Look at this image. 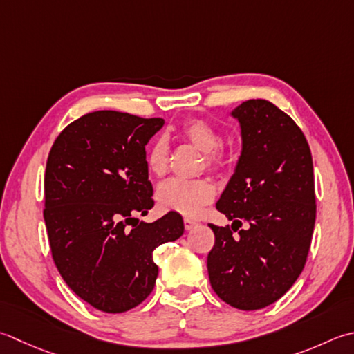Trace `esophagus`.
I'll return each mask as SVG.
<instances>
[{"mask_svg": "<svg viewBox=\"0 0 354 354\" xmlns=\"http://www.w3.org/2000/svg\"><path fill=\"white\" fill-rule=\"evenodd\" d=\"M198 225V223L195 219H192V218H184V227H185V230H192V228H195Z\"/></svg>", "mask_w": 354, "mask_h": 354, "instance_id": "esophagus-1", "label": "esophagus"}]
</instances>
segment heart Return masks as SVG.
<instances>
[{
	"mask_svg": "<svg viewBox=\"0 0 354 354\" xmlns=\"http://www.w3.org/2000/svg\"><path fill=\"white\" fill-rule=\"evenodd\" d=\"M179 133L205 153L207 165L214 167L223 161L224 153L219 147L221 138L210 122L190 120L183 124ZM145 164L153 176L165 175L169 167V145L164 138H158L150 144L145 153ZM214 193V187L205 179L171 178L158 187L156 201L162 210L195 216L204 205L212 203Z\"/></svg>",
	"mask_w": 354,
	"mask_h": 354,
	"instance_id": "obj_1",
	"label": "heart"
}]
</instances>
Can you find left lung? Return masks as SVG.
Listing matches in <instances>:
<instances>
[{"label":"left lung","instance_id":"obj_1","mask_svg":"<svg viewBox=\"0 0 354 354\" xmlns=\"http://www.w3.org/2000/svg\"><path fill=\"white\" fill-rule=\"evenodd\" d=\"M230 116L242 149L216 209L232 228L210 224L207 270L221 299L250 311L286 295L306 266L316 219L313 159L302 130L274 104L248 100Z\"/></svg>","mask_w":354,"mask_h":354}]
</instances>
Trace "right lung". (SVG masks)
Returning a JSON list of instances; mask_svg holds the SVG:
<instances>
[{
    "mask_svg": "<svg viewBox=\"0 0 354 354\" xmlns=\"http://www.w3.org/2000/svg\"><path fill=\"white\" fill-rule=\"evenodd\" d=\"M162 118L100 110L61 131L47 158L44 193L50 250L59 274L82 301L122 313L155 287L153 250L184 233L179 213L144 223L153 207L145 145Z\"/></svg>",
    "mask_w": 354,
    "mask_h": 354,
    "instance_id": "right-lung-1",
    "label": "right lung"
}]
</instances>
